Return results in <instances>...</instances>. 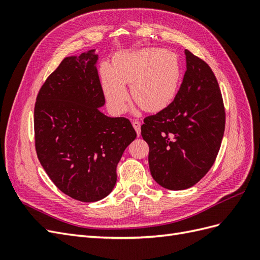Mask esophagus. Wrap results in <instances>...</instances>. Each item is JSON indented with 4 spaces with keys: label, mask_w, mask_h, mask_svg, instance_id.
<instances>
[{
    "label": "esophagus",
    "mask_w": 260,
    "mask_h": 260,
    "mask_svg": "<svg viewBox=\"0 0 260 260\" xmlns=\"http://www.w3.org/2000/svg\"><path fill=\"white\" fill-rule=\"evenodd\" d=\"M132 125H133V128L136 129L137 135L140 136V135H141V123H140V121H138V120H132Z\"/></svg>",
    "instance_id": "esophagus-1"
}]
</instances>
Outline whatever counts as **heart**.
Listing matches in <instances>:
<instances>
[{
    "mask_svg": "<svg viewBox=\"0 0 260 260\" xmlns=\"http://www.w3.org/2000/svg\"><path fill=\"white\" fill-rule=\"evenodd\" d=\"M181 79V67L175 54L161 49H146L119 54L113 69L102 70V83L109 106L116 113L128 107L129 94L124 84H131V95L147 112H158L175 99Z\"/></svg>",
    "mask_w": 260,
    "mask_h": 260,
    "instance_id": "obj_1",
    "label": "heart"
}]
</instances>
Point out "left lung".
Masks as SVG:
<instances>
[{
  "label": "left lung",
  "instance_id": "1",
  "mask_svg": "<svg viewBox=\"0 0 260 260\" xmlns=\"http://www.w3.org/2000/svg\"><path fill=\"white\" fill-rule=\"evenodd\" d=\"M186 72L171 103L144 118L152 177L168 190L196 184L214 165L225 127V109L215 74L185 50Z\"/></svg>",
  "mask_w": 260,
  "mask_h": 260
}]
</instances>
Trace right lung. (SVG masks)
Masks as SVG:
<instances>
[{"label":"right lung","mask_w":260,"mask_h":260,"mask_svg":"<svg viewBox=\"0 0 260 260\" xmlns=\"http://www.w3.org/2000/svg\"><path fill=\"white\" fill-rule=\"evenodd\" d=\"M96 60L93 50L62 59L42 84L35 105L40 164L62 193L85 203L113 191L117 165L137 138L127 118L99 111L105 98Z\"/></svg>","instance_id":"right-lung-1"}]
</instances>
